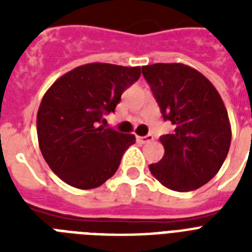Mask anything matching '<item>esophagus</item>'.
Listing matches in <instances>:
<instances>
[{
	"label": "esophagus",
	"mask_w": 252,
	"mask_h": 252,
	"mask_svg": "<svg viewBox=\"0 0 252 252\" xmlns=\"http://www.w3.org/2000/svg\"><path fill=\"white\" fill-rule=\"evenodd\" d=\"M137 141L141 142V144H145V142H150L153 141L154 137L152 136V134H148V136H137Z\"/></svg>",
	"instance_id": "1"
}]
</instances>
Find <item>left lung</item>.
<instances>
[{
  "instance_id": "left-lung-1",
  "label": "left lung",
  "mask_w": 252,
  "mask_h": 252,
  "mask_svg": "<svg viewBox=\"0 0 252 252\" xmlns=\"http://www.w3.org/2000/svg\"><path fill=\"white\" fill-rule=\"evenodd\" d=\"M165 120L175 130L159 141L165 154L150 172L178 192L197 189L219 172L231 142L227 111L219 91L196 69L180 63L142 66Z\"/></svg>"
}]
</instances>
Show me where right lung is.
Listing matches in <instances>:
<instances>
[{"label": "right lung", "mask_w": 252, "mask_h": 252, "mask_svg": "<svg viewBox=\"0 0 252 252\" xmlns=\"http://www.w3.org/2000/svg\"><path fill=\"white\" fill-rule=\"evenodd\" d=\"M140 74V66L91 63L65 73L47 90L37 110V140L63 182L90 189L116 172L136 137L99 124Z\"/></svg>", "instance_id": "1"}]
</instances>
